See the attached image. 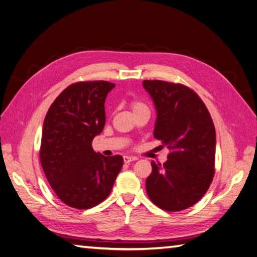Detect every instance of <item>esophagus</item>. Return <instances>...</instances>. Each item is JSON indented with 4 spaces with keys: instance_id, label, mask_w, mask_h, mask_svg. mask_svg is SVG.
Returning a JSON list of instances; mask_svg holds the SVG:
<instances>
[{
    "instance_id": "obj_1",
    "label": "esophagus",
    "mask_w": 257,
    "mask_h": 257,
    "mask_svg": "<svg viewBox=\"0 0 257 257\" xmlns=\"http://www.w3.org/2000/svg\"><path fill=\"white\" fill-rule=\"evenodd\" d=\"M136 160H137V158H135V157H128V156L123 157V161H124V163H130V162H134V161H136Z\"/></svg>"
}]
</instances>
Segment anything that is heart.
<instances>
[{
    "label": "heart",
    "mask_w": 257,
    "mask_h": 257,
    "mask_svg": "<svg viewBox=\"0 0 257 257\" xmlns=\"http://www.w3.org/2000/svg\"><path fill=\"white\" fill-rule=\"evenodd\" d=\"M133 108H134V111H135V110H138V109H141V108H148V107L143 103H140V101H135V103L133 104Z\"/></svg>",
    "instance_id": "obj_1"
}]
</instances>
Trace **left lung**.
Segmentation results:
<instances>
[{"label":"left lung","instance_id":"8db88e82","mask_svg":"<svg viewBox=\"0 0 257 257\" xmlns=\"http://www.w3.org/2000/svg\"><path fill=\"white\" fill-rule=\"evenodd\" d=\"M157 110L154 138L171 151L163 165L151 162L149 198L166 211L192 207L214 175L216 130L204 101L193 89L164 81H143Z\"/></svg>","mask_w":257,"mask_h":257}]
</instances>
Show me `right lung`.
<instances>
[{"label": "right lung", "mask_w": 257, "mask_h": 257, "mask_svg": "<svg viewBox=\"0 0 257 257\" xmlns=\"http://www.w3.org/2000/svg\"><path fill=\"white\" fill-rule=\"evenodd\" d=\"M114 83L79 82L68 86L48 110L40 162L59 198L76 209L105 200L122 168L121 156L104 157L92 141L105 126V99Z\"/></svg>", "instance_id": "add662e5"}]
</instances>
